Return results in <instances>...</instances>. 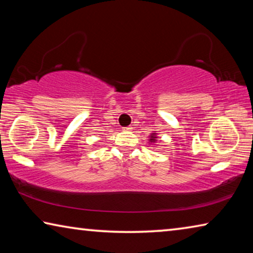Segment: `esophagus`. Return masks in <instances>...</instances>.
Returning a JSON list of instances; mask_svg holds the SVG:
<instances>
[{
  "label": "esophagus",
  "instance_id": "1",
  "mask_svg": "<svg viewBox=\"0 0 253 253\" xmlns=\"http://www.w3.org/2000/svg\"><path fill=\"white\" fill-rule=\"evenodd\" d=\"M132 129V128L130 127V126H128V127H124V130H127V131H130Z\"/></svg>",
  "mask_w": 253,
  "mask_h": 253
}]
</instances>
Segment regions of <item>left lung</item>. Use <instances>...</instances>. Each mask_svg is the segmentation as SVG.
<instances>
[{"instance_id":"8db88e82","label":"left lung","mask_w":253,"mask_h":253,"mask_svg":"<svg viewBox=\"0 0 253 253\" xmlns=\"http://www.w3.org/2000/svg\"><path fill=\"white\" fill-rule=\"evenodd\" d=\"M156 140H157L156 135H155V134H152V135H151V138H149V142H151V143H155Z\"/></svg>"}]
</instances>
